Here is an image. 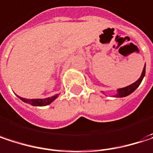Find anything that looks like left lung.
Masks as SVG:
<instances>
[{
    "instance_id": "obj_1",
    "label": "left lung",
    "mask_w": 153,
    "mask_h": 153,
    "mask_svg": "<svg viewBox=\"0 0 153 153\" xmlns=\"http://www.w3.org/2000/svg\"><path fill=\"white\" fill-rule=\"evenodd\" d=\"M145 75H146V65L144 66V69H143V72L141 74L140 78L137 81H135L134 83H132L131 85H130V86H127V87L123 88H118L117 93L114 95V97H119V98H121V97H125V96L131 94V93H133L134 91L139 87V85L141 84V82H142V80H143Z\"/></svg>"
}]
</instances>
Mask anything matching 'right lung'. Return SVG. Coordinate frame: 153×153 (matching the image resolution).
<instances>
[{"instance_id":"right-lung-1","label":"right lung","mask_w":153,"mask_h":153,"mask_svg":"<svg viewBox=\"0 0 153 153\" xmlns=\"http://www.w3.org/2000/svg\"><path fill=\"white\" fill-rule=\"evenodd\" d=\"M58 96H59V94H55V95H53L51 97H48V98H45V99H25V98H22V97H20V96H18V98L21 99L22 102L32 105V106L42 107V106H47V105L51 104L54 100H56L58 98Z\"/></svg>"}]
</instances>
